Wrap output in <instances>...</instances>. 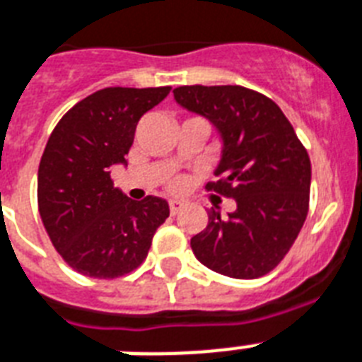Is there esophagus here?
Segmentation results:
<instances>
[{"label": "esophagus", "mask_w": 362, "mask_h": 362, "mask_svg": "<svg viewBox=\"0 0 362 362\" xmlns=\"http://www.w3.org/2000/svg\"><path fill=\"white\" fill-rule=\"evenodd\" d=\"M169 208H171V214L175 216V214H178V211L184 208V202H182V201H169Z\"/></svg>", "instance_id": "1"}]
</instances>
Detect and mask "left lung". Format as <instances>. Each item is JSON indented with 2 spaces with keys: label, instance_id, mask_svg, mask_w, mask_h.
Instances as JSON below:
<instances>
[{
  "label": "left lung",
  "instance_id": "8db88e82",
  "mask_svg": "<svg viewBox=\"0 0 362 362\" xmlns=\"http://www.w3.org/2000/svg\"><path fill=\"white\" fill-rule=\"evenodd\" d=\"M175 100L201 115L221 137L208 189L234 199L236 210H208V225L191 238L197 260L232 279H257L284 258L308 211L310 160L273 100L240 85H186Z\"/></svg>",
  "mask_w": 362,
  "mask_h": 362
}]
</instances>
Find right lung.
Instances as JSON below:
<instances>
[{
  "label": "right lung",
  "mask_w": 362,
  "mask_h": 362,
  "mask_svg": "<svg viewBox=\"0 0 362 362\" xmlns=\"http://www.w3.org/2000/svg\"><path fill=\"white\" fill-rule=\"evenodd\" d=\"M171 87L96 90L59 120L38 165V211L64 262L81 275L115 279L148 255L156 228L169 217L165 199L132 201L113 186L139 119Z\"/></svg>",
  "instance_id": "obj_1"
}]
</instances>
